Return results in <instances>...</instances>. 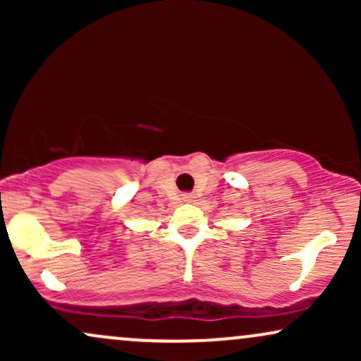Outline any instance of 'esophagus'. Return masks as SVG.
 Returning a JSON list of instances; mask_svg holds the SVG:
<instances>
[{"instance_id":"esophagus-1","label":"esophagus","mask_w":361,"mask_h":361,"mask_svg":"<svg viewBox=\"0 0 361 361\" xmlns=\"http://www.w3.org/2000/svg\"><path fill=\"white\" fill-rule=\"evenodd\" d=\"M195 200V195L193 193H185L183 195V202H193Z\"/></svg>"}]
</instances>
